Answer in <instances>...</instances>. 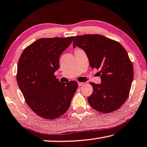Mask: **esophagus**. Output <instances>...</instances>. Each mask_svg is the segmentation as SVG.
<instances>
[{
  "label": "esophagus",
  "mask_w": 147,
  "mask_h": 147,
  "mask_svg": "<svg viewBox=\"0 0 147 147\" xmlns=\"http://www.w3.org/2000/svg\"><path fill=\"white\" fill-rule=\"evenodd\" d=\"M83 83H82V82H78V86H79V87L82 86V85H83Z\"/></svg>",
  "instance_id": "esophagus-1"
}]
</instances>
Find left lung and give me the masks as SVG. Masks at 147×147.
<instances>
[{"mask_svg": "<svg viewBox=\"0 0 147 147\" xmlns=\"http://www.w3.org/2000/svg\"><path fill=\"white\" fill-rule=\"evenodd\" d=\"M73 47L86 53L92 69H99L100 84L90 83L93 92L88 102L93 109L107 114L119 109L127 100L134 80V67L122 45L101 35L74 38Z\"/></svg>", "mask_w": 147, "mask_h": 147, "instance_id": "left-lung-1", "label": "left lung"}]
</instances>
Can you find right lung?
<instances>
[{"label":"right lung","mask_w":147,"mask_h":147,"mask_svg":"<svg viewBox=\"0 0 147 147\" xmlns=\"http://www.w3.org/2000/svg\"><path fill=\"white\" fill-rule=\"evenodd\" d=\"M74 37L41 38L24 49L16 80L26 103L41 118L53 119L67 112L78 89L76 81L62 83L55 76L60 56Z\"/></svg>","instance_id":"add662e5"}]
</instances>
